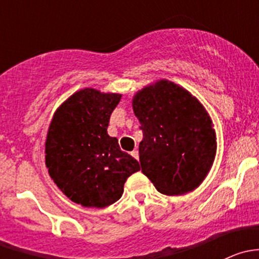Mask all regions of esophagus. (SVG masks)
Instances as JSON below:
<instances>
[{
    "label": "esophagus",
    "mask_w": 259,
    "mask_h": 259,
    "mask_svg": "<svg viewBox=\"0 0 259 259\" xmlns=\"http://www.w3.org/2000/svg\"><path fill=\"white\" fill-rule=\"evenodd\" d=\"M132 155L134 156L135 159H139V151H138L137 149H135V150H133V151H132Z\"/></svg>",
    "instance_id": "1"
}]
</instances>
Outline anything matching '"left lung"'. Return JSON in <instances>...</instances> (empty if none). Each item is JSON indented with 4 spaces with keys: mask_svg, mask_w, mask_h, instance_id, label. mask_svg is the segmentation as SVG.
<instances>
[{
    "mask_svg": "<svg viewBox=\"0 0 259 259\" xmlns=\"http://www.w3.org/2000/svg\"><path fill=\"white\" fill-rule=\"evenodd\" d=\"M133 110L140 121L142 171L158 192L182 195L194 190L215 158V132L197 98L169 80L135 94Z\"/></svg>",
    "mask_w": 259,
    "mask_h": 259,
    "instance_id": "1",
    "label": "left lung"
}]
</instances>
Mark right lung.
I'll list each match as a JSON object with an SVG mask.
<instances>
[{
  "instance_id": "add662e5",
  "label": "right lung",
  "mask_w": 259,
  "mask_h": 259,
  "mask_svg": "<svg viewBox=\"0 0 259 259\" xmlns=\"http://www.w3.org/2000/svg\"><path fill=\"white\" fill-rule=\"evenodd\" d=\"M120 94L86 88L55 111L45 143V160L55 184L82 207L105 208L119 200L139 163L109 137L110 115Z\"/></svg>"
}]
</instances>
